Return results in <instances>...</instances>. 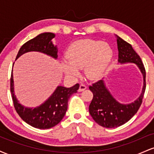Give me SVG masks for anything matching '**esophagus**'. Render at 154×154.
Masks as SVG:
<instances>
[{"instance_id":"esophagus-1","label":"esophagus","mask_w":154,"mask_h":154,"mask_svg":"<svg viewBox=\"0 0 154 154\" xmlns=\"http://www.w3.org/2000/svg\"><path fill=\"white\" fill-rule=\"evenodd\" d=\"M86 88H87V86H86V85H85V84H81L80 85H79V88L78 91H79V92L83 91H85V90Z\"/></svg>"}]
</instances>
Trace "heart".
<instances>
[{
    "label": "heart",
    "instance_id": "heart-1",
    "mask_svg": "<svg viewBox=\"0 0 154 154\" xmlns=\"http://www.w3.org/2000/svg\"><path fill=\"white\" fill-rule=\"evenodd\" d=\"M113 52L109 45L100 40H81L68 48L66 58L62 66L70 76L78 75V69L85 67V73L90 79H96L103 74L112 58Z\"/></svg>",
    "mask_w": 154,
    "mask_h": 154
}]
</instances>
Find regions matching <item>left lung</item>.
I'll use <instances>...</instances> for the list:
<instances>
[{"mask_svg": "<svg viewBox=\"0 0 154 154\" xmlns=\"http://www.w3.org/2000/svg\"><path fill=\"white\" fill-rule=\"evenodd\" d=\"M119 51V62L134 63L143 75L144 85L141 95L135 101L130 104H122L117 102L105 87L103 80H98L89 86L93 98L89 106V112L97 124L106 128H115L130 120L138 111L143 102L146 91V69L140 57L130 43L117 36Z\"/></svg>", "mask_w": 154, "mask_h": 154, "instance_id": "1", "label": "left lung"}]
</instances>
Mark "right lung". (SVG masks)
Instances as JSON below:
<instances>
[{
    "instance_id": "add662e5",
    "label": "right lung",
    "mask_w": 154,
    "mask_h": 154,
    "mask_svg": "<svg viewBox=\"0 0 154 154\" xmlns=\"http://www.w3.org/2000/svg\"><path fill=\"white\" fill-rule=\"evenodd\" d=\"M54 37L55 35L51 32L42 33L38 35L35 38L26 42L20 48L16 59H18L21 55L29 51H39L56 59L58 57L57 48L51 42V40ZM79 88L78 83L69 88L59 86L43 104L35 109H28L21 105L16 98L14 92V81L11 70L10 90L14 106L23 121L35 128L45 130L58 125L66 114L69 98L73 93H77Z\"/></svg>"
}]
</instances>
